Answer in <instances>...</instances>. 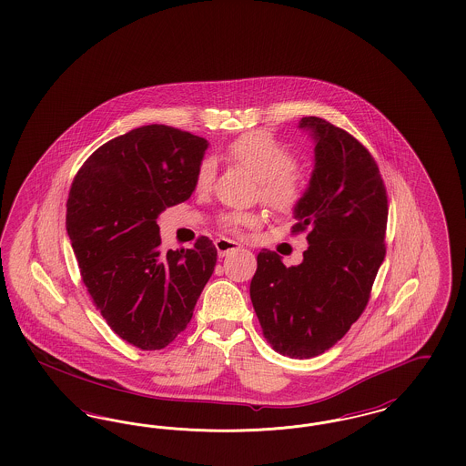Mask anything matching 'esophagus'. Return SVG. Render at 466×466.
<instances>
[{
  "label": "esophagus",
  "mask_w": 466,
  "mask_h": 466,
  "mask_svg": "<svg viewBox=\"0 0 466 466\" xmlns=\"http://www.w3.org/2000/svg\"><path fill=\"white\" fill-rule=\"evenodd\" d=\"M215 246H217L218 257H227L228 253L241 249V244H239V242L230 241V239H225V238L217 239V241H215Z\"/></svg>",
  "instance_id": "esophagus-1"
}]
</instances>
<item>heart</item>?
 <instances>
[{
  "mask_svg": "<svg viewBox=\"0 0 466 466\" xmlns=\"http://www.w3.org/2000/svg\"><path fill=\"white\" fill-rule=\"evenodd\" d=\"M225 157L258 180L261 201L278 211L293 209L307 190V171L293 163L295 157L289 147L267 131H248L238 137L227 146ZM213 182L215 167L211 161H203L196 171V190L208 192ZM258 222L260 217L257 213H228L222 217V227L232 234Z\"/></svg>",
  "mask_w": 466,
  "mask_h": 466,
  "instance_id": "obj_1",
  "label": "heart"
}]
</instances>
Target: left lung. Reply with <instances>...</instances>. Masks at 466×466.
Masks as SVG:
<instances>
[{"label": "left lung", "mask_w": 466, "mask_h": 466, "mask_svg": "<svg viewBox=\"0 0 466 466\" xmlns=\"http://www.w3.org/2000/svg\"><path fill=\"white\" fill-rule=\"evenodd\" d=\"M316 167L295 206L293 234L307 230L303 261L286 267L261 249L249 297L270 347L291 359L324 354L364 312L385 258L389 199L378 165L355 137L309 116Z\"/></svg>", "instance_id": "8db88e82"}]
</instances>
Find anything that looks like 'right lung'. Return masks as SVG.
Listing matches in <instances>:
<instances>
[{
    "instance_id": "1",
    "label": "right lung",
    "mask_w": 466,
    "mask_h": 466,
    "mask_svg": "<svg viewBox=\"0 0 466 466\" xmlns=\"http://www.w3.org/2000/svg\"><path fill=\"white\" fill-rule=\"evenodd\" d=\"M208 142L149 125L116 137L83 163L67 199L66 227L81 280L112 331L140 350L180 335L217 265L206 236L163 253L157 217L184 203Z\"/></svg>"
}]
</instances>
